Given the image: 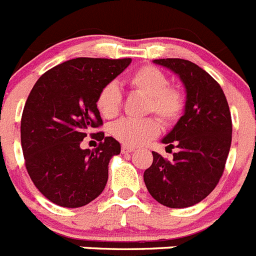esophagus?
Masks as SVG:
<instances>
[{"label":"esophagus","mask_w":256,"mask_h":256,"mask_svg":"<svg viewBox=\"0 0 256 256\" xmlns=\"http://www.w3.org/2000/svg\"><path fill=\"white\" fill-rule=\"evenodd\" d=\"M134 151V147H130V146H122V152L123 154H130V152Z\"/></svg>","instance_id":"1"}]
</instances>
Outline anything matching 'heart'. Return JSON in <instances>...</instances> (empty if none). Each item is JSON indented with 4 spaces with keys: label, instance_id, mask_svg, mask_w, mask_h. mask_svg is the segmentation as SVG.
<instances>
[{
    "label": "heart",
    "instance_id": "heart-1",
    "mask_svg": "<svg viewBox=\"0 0 256 256\" xmlns=\"http://www.w3.org/2000/svg\"><path fill=\"white\" fill-rule=\"evenodd\" d=\"M126 84L136 92L147 96V112H154L164 123L172 124L180 119L185 109V96L179 88L168 86V80L161 70L144 64L126 77ZM123 102L120 88L109 82L96 96V108L104 118L119 114ZM160 123L154 116L144 119L123 118L110 126V133L126 146H140L160 133Z\"/></svg>",
    "mask_w": 256,
    "mask_h": 256
}]
</instances>
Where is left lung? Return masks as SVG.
Returning a JSON list of instances; mask_svg holds the SVG:
<instances>
[{
    "instance_id": "8db88e82",
    "label": "left lung",
    "mask_w": 256,
    "mask_h": 256,
    "mask_svg": "<svg viewBox=\"0 0 256 256\" xmlns=\"http://www.w3.org/2000/svg\"><path fill=\"white\" fill-rule=\"evenodd\" d=\"M179 74L186 90L184 116L162 140L179 148L168 161L152 152L144 171L150 194L170 208H186L206 198L218 184L232 140V120L220 84L196 63L180 58L154 60Z\"/></svg>"
}]
</instances>
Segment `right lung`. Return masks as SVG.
Segmentation results:
<instances>
[{
	"label": "right lung",
	"mask_w": 256,
	"mask_h": 256,
	"mask_svg": "<svg viewBox=\"0 0 256 256\" xmlns=\"http://www.w3.org/2000/svg\"><path fill=\"white\" fill-rule=\"evenodd\" d=\"M130 58H76L42 74L30 91L21 116V147L28 174L38 190L54 204L78 208L102 194L108 165L120 144L104 132L96 108L100 88L120 74ZM88 132L100 142L79 147Z\"/></svg>",
	"instance_id": "add662e5"
}]
</instances>
